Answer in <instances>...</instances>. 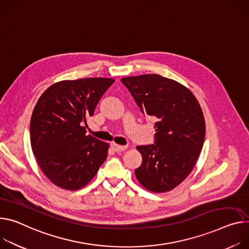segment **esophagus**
<instances>
[{"mask_svg": "<svg viewBox=\"0 0 249 249\" xmlns=\"http://www.w3.org/2000/svg\"><path fill=\"white\" fill-rule=\"evenodd\" d=\"M111 148L114 150V151H123V150H125L127 148L126 145H120V144H117V143H111Z\"/></svg>", "mask_w": 249, "mask_h": 249, "instance_id": "esophagus-1", "label": "esophagus"}]
</instances>
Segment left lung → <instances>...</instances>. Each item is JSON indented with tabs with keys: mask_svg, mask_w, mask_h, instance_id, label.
I'll use <instances>...</instances> for the list:
<instances>
[{
	"mask_svg": "<svg viewBox=\"0 0 249 249\" xmlns=\"http://www.w3.org/2000/svg\"><path fill=\"white\" fill-rule=\"evenodd\" d=\"M144 116L155 118L154 144L139 145L138 180L154 193L178 185L193 170L205 138L201 107L188 89L160 74L122 79Z\"/></svg>",
	"mask_w": 249,
	"mask_h": 249,
	"instance_id": "1",
	"label": "left lung"
}]
</instances>
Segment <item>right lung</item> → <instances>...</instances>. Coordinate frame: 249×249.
<instances>
[{
    "mask_svg": "<svg viewBox=\"0 0 249 249\" xmlns=\"http://www.w3.org/2000/svg\"><path fill=\"white\" fill-rule=\"evenodd\" d=\"M112 79L87 78L51 86L31 119V145L46 177L56 186L76 190L90 181L107 156L108 143L87 136V119Z\"/></svg>",
    "mask_w": 249,
    "mask_h": 249,
    "instance_id": "add662e5",
    "label": "right lung"
}]
</instances>
